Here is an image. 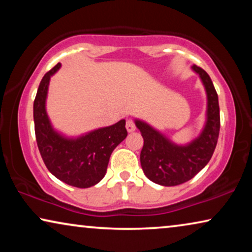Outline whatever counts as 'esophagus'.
I'll list each match as a JSON object with an SVG mask.
<instances>
[{"label": "esophagus", "instance_id": "obj_1", "mask_svg": "<svg viewBox=\"0 0 252 252\" xmlns=\"http://www.w3.org/2000/svg\"><path fill=\"white\" fill-rule=\"evenodd\" d=\"M126 129L128 133H132L135 130V125H134L133 120H127L126 122Z\"/></svg>", "mask_w": 252, "mask_h": 252}]
</instances>
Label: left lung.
Returning <instances> with one entry per match:
<instances>
[{"mask_svg":"<svg viewBox=\"0 0 252 252\" xmlns=\"http://www.w3.org/2000/svg\"><path fill=\"white\" fill-rule=\"evenodd\" d=\"M206 93L205 124L194 140L177 144L159 130L141 119H134L143 137L141 166L146 177L165 187L178 186L195 177L211 159L220 129L218 95L211 78L203 68L192 65Z\"/></svg>","mask_w":252,"mask_h":252,"instance_id":"left-lung-1","label":"left lung"}]
</instances>
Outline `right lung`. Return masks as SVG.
I'll use <instances>...</instances> for the list:
<instances>
[{
    "instance_id": "add662e5",
    "label": "right lung",
    "mask_w": 252,
    "mask_h": 252,
    "mask_svg": "<svg viewBox=\"0 0 252 252\" xmlns=\"http://www.w3.org/2000/svg\"><path fill=\"white\" fill-rule=\"evenodd\" d=\"M61 63L47 72L34 99L33 117L36 143L41 157L53 175L78 188L95 186L104 178L112 151L127 136L126 120L101 127L79 136H66L54 128L46 103L50 78Z\"/></svg>"
}]
</instances>
